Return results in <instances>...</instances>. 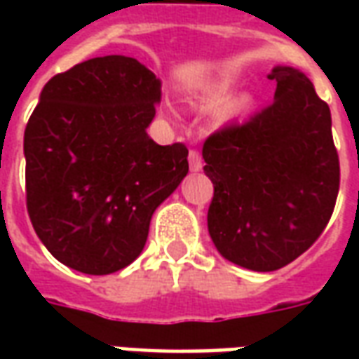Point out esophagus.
Instances as JSON below:
<instances>
[{
    "instance_id": "1",
    "label": "esophagus",
    "mask_w": 359,
    "mask_h": 359,
    "mask_svg": "<svg viewBox=\"0 0 359 359\" xmlns=\"http://www.w3.org/2000/svg\"><path fill=\"white\" fill-rule=\"evenodd\" d=\"M188 165H190V171H192V172L202 171V167H203L202 156H200V154H198L196 149H192V151L188 154Z\"/></svg>"
}]
</instances>
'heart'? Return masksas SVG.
<instances>
[{
	"instance_id": "obj_1",
	"label": "heart",
	"mask_w": 359,
	"mask_h": 359,
	"mask_svg": "<svg viewBox=\"0 0 359 359\" xmlns=\"http://www.w3.org/2000/svg\"><path fill=\"white\" fill-rule=\"evenodd\" d=\"M233 94V81L229 76H219L215 81H211L205 84V88L202 92V105L215 109L219 105H225L229 102V97ZM248 107V100L246 97H238L226 105L223 109V117H233L238 115L242 111Z\"/></svg>"
}]
</instances>
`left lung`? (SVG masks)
Listing matches in <instances>:
<instances>
[{
	"label": "left lung",
	"mask_w": 359,
	"mask_h": 359,
	"mask_svg": "<svg viewBox=\"0 0 359 359\" xmlns=\"http://www.w3.org/2000/svg\"><path fill=\"white\" fill-rule=\"evenodd\" d=\"M275 100L203 144L213 182L208 231L221 256L252 271L285 267L319 238L339 196L331 111L306 74L277 65Z\"/></svg>",
	"instance_id": "left-lung-1"
}]
</instances>
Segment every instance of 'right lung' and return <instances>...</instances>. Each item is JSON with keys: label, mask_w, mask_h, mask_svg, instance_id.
<instances>
[{"label": "right lung", "mask_w": 359, "mask_h": 359, "mask_svg": "<svg viewBox=\"0 0 359 359\" xmlns=\"http://www.w3.org/2000/svg\"><path fill=\"white\" fill-rule=\"evenodd\" d=\"M159 102L161 81L126 55L88 59L43 86L25 130L27 208L67 267L109 275L133 264L187 177V146L148 136Z\"/></svg>", "instance_id": "add662e5"}]
</instances>
